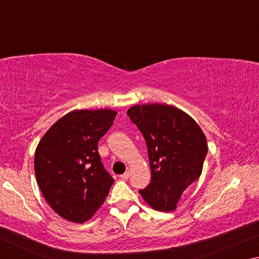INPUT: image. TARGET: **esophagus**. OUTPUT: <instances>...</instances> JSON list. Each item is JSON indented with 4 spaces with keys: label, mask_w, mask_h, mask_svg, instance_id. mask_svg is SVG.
<instances>
[{
    "label": "esophagus",
    "mask_w": 259,
    "mask_h": 259,
    "mask_svg": "<svg viewBox=\"0 0 259 259\" xmlns=\"http://www.w3.org/2000/svg\"><path fill=\"white\" fill-rule=\"evenodd\" d=\"M129 176H130V172H129V171H125L123 175H121L120 178L123 179V181H126V179L129 178Z\"/></svg>",
    "instance_id": "34e87169"
}]
</instances>
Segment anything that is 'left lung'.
Masks as SVG:
<instances>
[{"mask_svg": "<svg viewBox=\"0 0 259 259\" xmlns=\"http://www.w3.org/2000/svg\"><path fill=\"white\" fill-rule=\"evenodd\" d=\"M128 115L145 138L151 165V183L139 193L157 211H174L202 172L205 136L190 115L170 105H136Z\"/></svg>", "mask_w": 259, "mask_h": 259, "instance_id": "8db88e82", "label": "left lung"}]
</instances>
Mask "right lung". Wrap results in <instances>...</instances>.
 I'll list each match as a JSON object with an SVG mask.
<instances>
[{
    "label": "right lung",
    "mask_w": 259,
    "mask_h": 259,
    "mask_svg": "<svg viewBox=\"0 0 259 259\" xmlns=\"http://www.w3.org/2000/svg\"><path fill=\"white\" fill-rule=\"evenodd\" d=\"M115 111H73L43 136L34 170L43 196L67 221L83 223L104 203L114 183L104 168L98 142L111 128Z\"/></svg>",
    "instance_id": "right-lung-1"
}]
</instances>
